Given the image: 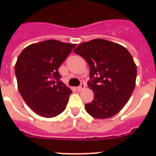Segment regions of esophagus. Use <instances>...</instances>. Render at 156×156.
Listing matches in <instances>:
<instances>
[{"instance_id": "34e87169", "label": "esophagus", "mask_w": 156, "mask_h": 156, "mask_svg": "<svg viewBox=\"0 0 156 156\" xmlns=\"http://www.w3.org/2000/svg\"><path fill=\"white\" fill-rule=\"evenodd\" d=\"M85 87L86 86H85L84 83H81L79 87H77V90H78V91H81V90H83L84 89Z\"/></svg>"}]
</instances>
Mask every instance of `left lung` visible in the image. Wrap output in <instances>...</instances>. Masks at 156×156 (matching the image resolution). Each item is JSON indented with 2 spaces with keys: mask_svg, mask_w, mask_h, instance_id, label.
Instances as JSON below:
<instances>
[{
  "mask_svg": "<svg viewBox=\"0 0 156 156\" xmlns=\"http://www.w3.org/2000/svg\"><path fill=\"white\" fill-rule=\"evenodd\" d=\"M74 53L90 66L87 85L94 92L91 102L85 105L88 114L107 119L124 107L135 87L137 66L124 47L103 39L80 44Z\"/></svg>",
  "mask_w": 156,
  "mask_h": 156,
  "instance_id": "left-lung-1",
  "label": "left lung"
}]
</instances>
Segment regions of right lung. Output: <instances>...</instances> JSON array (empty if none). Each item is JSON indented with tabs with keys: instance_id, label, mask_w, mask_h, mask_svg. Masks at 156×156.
<instances>
[{
	"instance_id": "add662e5",
	"label": "right lung",
	"mask_w": 156,
	"mask_h": 156,
	"mask_svg": "<svg viewBox=\"0 0 156 156\" xmlns=\"http://www.w3.org/2000/svg\"><path fill=\"white\" fill-rule=\"evenodd\" d=\"M76 47L55 40L27 47L15 66L19 93L37 115L57 116L66 108L72 90L60 80L58 68Z\"/></svg>"
}]
</instances>
